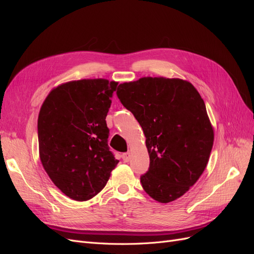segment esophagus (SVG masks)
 Here are the masks:
<instances>
[{"instance_id": "esophagus-1", "label": "esophagus", "mask_w": 254, "mask_h": 254, "mask_svg": "<svg viewBox=\"0 0 254 254\" xmlns=\"http://www.w3.org/2000/svg\"><path fill=\"white\" fill-rule=\"evenodd\" d=\"M122 158H123V161H124V162H129V160H130V153H129V152L124 153V155L122 156Z\"/></svg>"}]
</instances>
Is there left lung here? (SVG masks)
I'll return each instance as SVG.
<instances>
[{"mask_svg":"<svg viewBox=\"0 0 254 254\" xmlns=\"http://www.w3.org/2000/svg\"><path fill=\"white\" fill-rule=\"evenodd\" d=\"M117 94L146 137L150 164L141 176L144 190L161 203L180 198L202 175L213 147L200 94L187 80L165 77L121 83Z\"/></svg>","mask_w":254,"mask_h":254,"instance_id":"1","label":"left lung"}]
</instances>
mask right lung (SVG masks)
I'll return each mask as SVG.
<instances>
[{
	"label": "right lung",
	"mask_w": 254,
	"mask_h": 254,
	"mask_svg": "<svg viewBox=\"0 0 254 254\" xmlns=\"http://www.w3.org/2000/svg\"><path fill=\"white\" fill-rule=\"evenodd\" d=\"M117 81L64 82L54 88L38 117L39 156L53 183L76 201L101 191L119 163L108 146L106 117Z\"/></svg>",
	"instance_id": "add662e5"
}]
</instances>
